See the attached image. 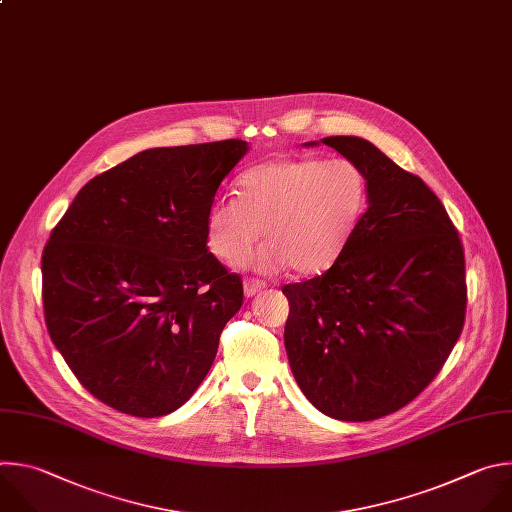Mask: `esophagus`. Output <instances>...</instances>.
<instances>
[{
    "label": "esophagus",
    "mask_w": 512,
    "mask_h": 512,
    "mask_svg": "<svg viewBox=\"0 0 512 512\" xmlns=\"http://www.w3.org/2000/svg\"><path fill=\"white\" fill-rule=\"evenodd\" d=\"M266 288V282H262V280H256V278H246L244 280V294L250 298V296H254V294H258L260 290H264Z\"/></svg>",
    "instance_id": "1"
}]
</instances>
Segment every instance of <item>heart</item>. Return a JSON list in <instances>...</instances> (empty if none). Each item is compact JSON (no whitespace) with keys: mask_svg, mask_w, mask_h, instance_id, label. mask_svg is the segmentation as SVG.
I'll return each mask as SVG.
<instances>
[{"mask_svg":"<svg viewBox=\"0 0 512 512\" xmlns=\"http://www.w3.org/2000/svg\"><path fill=\"white\" fill-rule=\"evenodd\" d=\"M367 206L361 167L337 159H274L244 171L236 197L220 195L206 214L210 252L234 264L260 238L266 244L246 260L258 272L290 266L300 276L331 268L351 242Z\"/></svg>","mask_w":512,"mask_h":512,"instance_id":"obj_1","label":"heart"}]
</instances>
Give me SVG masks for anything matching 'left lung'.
Wrapping results in <instances>:
<instances>
[{
  "instance_id": "1",
  "label": "left lung",
  "mask_w": 512,
  "mask_h": 512,
  "mask_svg": "<svg viewBox=\"0 0 512 512\" xmlns=\"http://www.w3.org/2000/svg\"><path fill=\"white\" fill-rule=\"evenodd\" d=\"M323 143L361 167L369 208L325 274L282 286L284 345L319 412L371 422L416 399L452 353L466 319L464 248L418 175L365 139Z\"/></svg>"
}]
</instances>
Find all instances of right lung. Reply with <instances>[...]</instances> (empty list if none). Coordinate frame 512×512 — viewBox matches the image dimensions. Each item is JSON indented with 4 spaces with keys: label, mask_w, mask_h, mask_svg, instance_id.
<instances>
[{
    "label": "right lung",
    "mask_w": 512,
    "mask_h": 512,
    "mask_svg": "<svg viewBox=\"0 0 512 512\" xmlns=\"http://www.w3.org/2000/svg\"><path fill=\"white\" fill-rule=\"evenodd\" d=\"M240 139L157 147L90 179L42 254L52 343L96 399L175 412L208 375L242 278L208 252L206 214Z\"/></svg>",
    "instance_id": "add662e5"
}]
</instances>
